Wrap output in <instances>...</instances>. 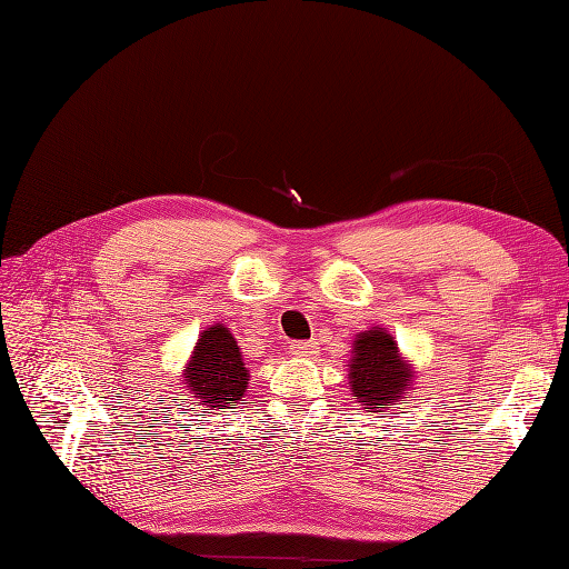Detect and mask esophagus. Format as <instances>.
Listing matches in <instances>:
<instances>
[{
    "mask_svg": "<svg viewBox=\"0 0 569 569\" xmlns=\"http://www.w3.org/2000/svg\"><path fill=\"white\" fill-rule=\"evenodd\" d=\"M318 341H297L291 343V356L297 358H316L318 356Z\"/></svg>",
    "mask_w": 569,
    "mask_h": 569,
    "instance_id": "1",
    "label": "esophagus"
}]
</instances>
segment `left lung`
<instances>
[{"label": "left lung", "instance_id": "1", "mask_svg": "<svg viewBox=\"0 0 569 569\" xmlns=\"http://www.w3.org/2000/svg\"><path fill=\"white\" fill-rule=\"evenodd\" d=\"M412 368L399 353V343L385 330L372 327L353 339L349 360V387L360 406L385 412L406 401L412 387Z\"/></svg>", "mask_w": 569, "mask_h": 569}]
</instances>
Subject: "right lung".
I'll return each instance as SVG.
<instances>
[{"label":"right lung","mask_w":569,"mask_h":569,"mask_svg":"<svg viewBox=\"0 0 569 569\" xmlns=\"http://www.w3.org/2000/svg\"><path fill=\"white\" fill-rule=\"evenodd\" d=\"M182 375L189 393H194L203 410L228 408L242 401L249 385L242 351H239L232 332L220 322L206 327L199 335Z\"/></svg>","instance_id":"1"}]
</instances>
